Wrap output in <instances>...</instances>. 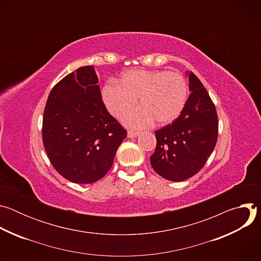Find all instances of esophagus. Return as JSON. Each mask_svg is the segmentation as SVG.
<instances>
[{"mask_svg":"<svg viewBox=\"0 0 261 261\" xmlns=\"http://www.w3.org/2000/svg\"><path fill=\"white\" fill-rule=\"evenodd\" d=\"M139 135V132L133 131V130H129L128 131V137L129 138H133V137H137Z\"/></svg>","mask_w":261,"mask_h":261,"instance_id":"34e87169","label":"esophagus"}]
</instances>
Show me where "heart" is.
Here are the masks:
<instances>
[{
	"label": "heart",
	"mask_w": 261,
	"mask_h": 261,
	"mask_svg": "<svg viewBox=\"0 0 261 261\" xmlns=\"http://www.w3.org/2000/svg\"><path fill=\"white\" fill-rule=\"evenodd\" d=\"M142 104L129 113L125 123L134 128L174 122L182 113L188 100V84L181 74L171 71L131 70L121 83L113 81L102 90L103 102L109 113L122 118L137 103Z\"/></svg>",
	"instance_id": "b5f03b06"
}]
</instances>
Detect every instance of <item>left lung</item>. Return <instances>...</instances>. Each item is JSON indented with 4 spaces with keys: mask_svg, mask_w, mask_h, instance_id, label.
I'll list each match as a JSON object with an SVG mask.
<instances>
[{
    "mask_svg": "<svg viewBox=\"0 0 261 261\" xmlns=\"http://www.w3.org/2000/svg\"><path fill=\"white\" fill-rule=\"evenodd\" d=\"M191 94L180 116L155 131L157 145L151 156L154 170L166 179L180 181L196 174L206 163L218 138V116L207 91L189 73Z\"/></svg>",
    "mask_w": 261,
    "mask_h": 261,
    "instance_id": "8db88e82",
    "label": "left lung"
}]
</instances>
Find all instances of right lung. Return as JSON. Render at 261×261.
I'll list each match as a JSON object with an SVG mask.
<instances>
[{"mask_svg":"<svg viewBox=\"0 0 261 261\" xmlns=\"http://www.w3.org/2000/svg\"><path fill=\"white\" fill-rule=\"evenodd\" d=\"M126 136L102 101L94 66L79 68L53 88L42 140L50 163L68 180L91 184L102 178Z\"/></svg>","mask_w":261,"mask_h":261,"instance_id":"right-lung-1","label":"right lung"}]
</instances>
